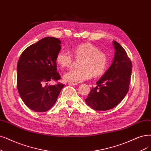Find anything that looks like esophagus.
Wrapping results in <instances>:
<instances>
[{"label":"esophagus","instance_id":"34e87169","mask_svg":"<svg viewBox=\"0 0 151 151\" xmlns=\"http://www.w3.org/2000/svg\"><path fill=\"white\" fill-rule=\"evenodd\" d=\"M68 84L70 85H76L77 83H73V82H68Z\"/></svg>","mask_w":151,"mask_h":151}]
</instances>
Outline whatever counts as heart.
<instances>
[{
	"label": "heart",
	"mask_w": 151,
	"mask_h": 151,
	"mask_svg": "<svg viewBox=\"0 0 151 151\" xmlns=\"http://www.w3.org/2000/svg\"><path fill=\"white\" fill-rule=\"evenodd\" d=\"M72 54L76 58H83L81 68L71 69L66 72L64 78L69 81L80 83L94 76L103 75L106 70L108 64L107 54L100 51L99 48L90 43H83L72 50ZM73 55L65 51L58 53L56 61L62 68H70L73 63Z\"/></svg>",
	"instance_id": "b5f03b06"
}]
</instances>
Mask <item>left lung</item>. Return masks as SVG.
<instances>
[{"mask_svg":"<svg viewBox=\"0 0 151 151\" xmlns=\"http://www.w3.org/2000/svg\"><path fill=\"white\" fill-rule=\"evenodd\" d=\"M113 44L115 54L112 64L85 99L94 110L106 111L114 108L129 90L132 62L119 43L114 41Z\"/></svg>","mask_w":151,"mask_h":151,"instance_id":"8db88e82","label":"left lung"}]
</instances>
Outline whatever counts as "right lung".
Here are the masks:
<instances>
[{
    "mask_svg": "<svg viewBox=\"0 0 151 151\" xmlns=\"http://www.w3.org/2000/svg\"><path fill=\"white\" fill-rule=\"evenodd\" d=\"M57 38L47 37L28 47L19 58L17 70V86L22 101L36 112H46L57 101L65 85L57 83L56 57L61 49Z\"/></svg>",
    "mask_w": 151,
    "mask_h": 151,
    "instance_id": "1",
    "label": "right lung"
}]
</instances>
